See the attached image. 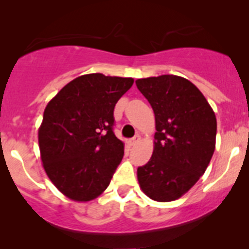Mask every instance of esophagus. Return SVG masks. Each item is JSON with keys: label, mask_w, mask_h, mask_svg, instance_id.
<instances>
[{"label": "esophagus", "mask_w": 249, "mask_h": 249, "mask_svg": "<svg viewBox=\"0 0 249 249\" xmlns=\"http://www.w3.org/2000/svg\"><path fill=\"white\" fill-rule=\"evenodd\" d=\"M139 141H140V135H135L134 138L131 139V140H130V143H131V145H136Z\"/></svg>", "instance_id": "obj_1"}]
</instances>
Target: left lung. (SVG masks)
<instances>
[{
  "label": "left lung",
  "instance_id": "1",
  "mask_svg": "<svg viewBox=\"0 0 249 249\" xmlns=\"http://www.w3.org/2000/svg\"><path fill=\"white\" fill-rule=\"evenodd\" d=\"M156 119L150 161L138 168L140 188L156 201L188 192L208 168L215 151L216 117L203 93L187 78L162 75L136 80Z\"/></svg>",
  "mask_w": 249,
  "mask_h": 249
}]
</instances>
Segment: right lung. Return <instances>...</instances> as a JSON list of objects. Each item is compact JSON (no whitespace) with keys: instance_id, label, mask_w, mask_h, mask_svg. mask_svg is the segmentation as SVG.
Wrapping results in <instances>:
<instances>
[{"instance_id":"1","label":"right lung","mask_w":249,"mask_h":249,"mask_svg":"<svg viewBox=\"0 0 249 249\" xmlns=\"http://www.w3.org/2000/svg\"><path fill=\"white\" fill-rule=\"evenodd\" d=\"M134 80L89 73L67 83L44 110L39 148L55 187L76 201L96 199L108 188L124 156L114 135V107Z\"/></svg>"}]
</instances>
